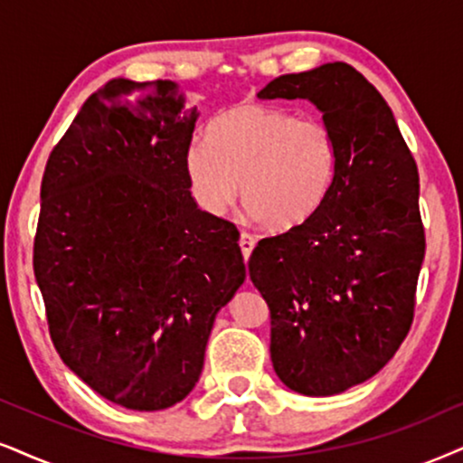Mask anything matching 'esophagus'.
<instances>
[{
	"label": "esophagus",
	"mask_w": 463,
	"mask_h": 463,
	"mask_svg": "<svg viewBox=\"0 0 463 463\" xmlns=\"http://www.w3.org/2000/svg\"><path fill=\"white\" fill-rule=\"evenodd\" d=\"M254 245H256V239L251 237L250 232H241V237H239V248H241V254H243L245 260L250 259V254H251V250H254Z\"/></svg>",
	"instance_id": "34e87169"
}]
</instances>
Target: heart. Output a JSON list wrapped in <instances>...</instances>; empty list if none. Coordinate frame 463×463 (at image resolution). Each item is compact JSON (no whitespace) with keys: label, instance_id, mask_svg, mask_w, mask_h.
I'll return each instance as SVG.
<instances>
[{"label":"heart","instance_id":"obj_1","mask_svg":"<svg viewBox=\"0 0 463 463\" xmlns=\"http://www.w3.org/2000/svg\"><path fill=\"white\" fill-rule=\"evenodd\" d=\"M339 166L333 128L282 107L243 104L209 126L185 154L192 196L212 215L241 198L271 231L307 222L329 198Z\"/></svg>","mask_w":463,"mask_h":463}]
</instances>
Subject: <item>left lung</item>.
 Listing matches in <instances>:
<instances>
[{
	"label": "left lung",
	"mask_w": 463,
	"mask_h": 463,
	"mask_svg": "<svg viewBox=\"0 0 463 463\" xmlns=\"http://www.w3.org/2000/svg\"><path fill=\"white\" fill-rule=\"evenodd\" d=\"M260 100H309L333 128L339 166L312 218L256 245L250 279L271 312L286 387L326 397L365 383L408 335L425 256L417 162L389 104L344 61L284 74Z\"/></svg>",
	"instance_id": "obj_1"
}]
</instances>
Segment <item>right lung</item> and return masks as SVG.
<instances>
[{"instance_id": "1", "label": "right lung", "mask_w": 463, "mask_h": 463, "mask_svg": "<svg viewBox=\"0 0 463 463\" xmlns=\"http://www.w3.org/2000/svg\"><path fill=\"white\" fill-rule=\"evenodd\" d=\"M196 119L173 80H109L52 147L40 188L33 273L52 344L130 411L194 389L215 316L245 279L237 228L192 198Z\"/></svg>"}]
</instances>
